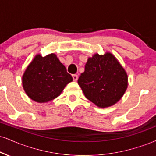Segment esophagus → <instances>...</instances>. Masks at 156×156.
I'll list each match as a JSON object with an SVG mask.
<instances>
[{
	"label": "esophagus",
	"mask_w": 156,
	"mask_h": 156,
	"mask_svg": "<svg viewBox=\"0 0 156 156\" xmlns=\"http://www.w3.org/2000/svg\"><path fill=\"white\" fill-rule=\"evenodd\" d=\"M72 76H73V80H74V81H77V80H78V75L74 74V75H73Z\"/></svg>",
	"instance_id": "obj_1"
}]
</instances>
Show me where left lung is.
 <instances>
[{"label": "left lung", "mask_w": 156, "mask_h": 156, "mask_svg": "<svg viewBox=\"0 0 156 156\" xmlns=\"http://www.w3.org/2000/svg\"><path fill=\"white\" fill-rule=\"evenodd\" d=\"M78 83L89 100L99 108H108L123 97L128 86V77L112 54H96L89 58Z\"/></svg>", "instance_id": "obj_1"}]
</instances>
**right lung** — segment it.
<instances>
[{"mask_svg": "<svg viewBox=\"0 0 156 156\" xmlns=\"http://www.w3.org/2000/svg\"><path fill=\"white\" fill-rule=\"evenodd\" d=\"M73 80L70 74L54 54L43 57L37 55L22 77V85L30 98L46 102L57 98Z\"/></svg>", "mask_w": 156, "mask_h": 156, "instance_id": "1", "label": "right lung"}]
</instances>
